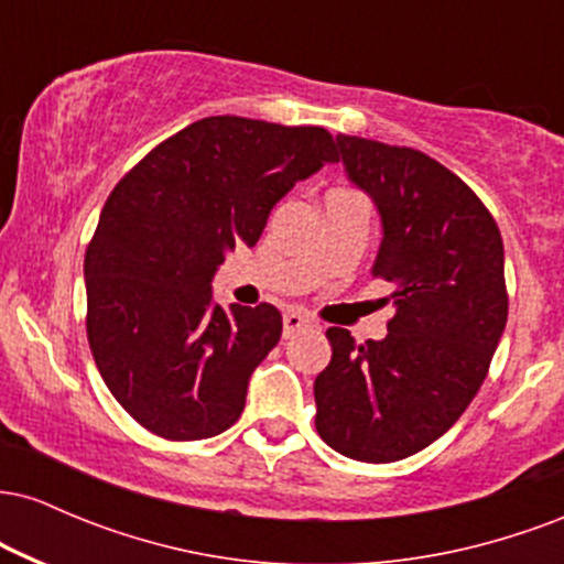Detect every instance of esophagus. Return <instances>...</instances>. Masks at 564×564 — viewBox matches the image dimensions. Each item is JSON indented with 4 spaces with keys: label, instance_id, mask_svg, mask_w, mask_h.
I'll return each mask as SVG.
<instances>
[{
    "label": "esophagus",
    "instance_id": "1",
    "mask_svg": "<svg viewBox=\"0 0 564 564\" xmlns=\"http://www.w3.org/2000/svg\"><path fill=\"white\" fill-rule=\"evenodd\" d=\"M315 321L310 318V315L300 313V310H291V313L283 315V336H294L296 332H302V328H313Z\"/></svg>",
    "mask_w": 564,
    "mask_h": 564
}]
</instances>
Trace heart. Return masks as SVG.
<instances>
[{"label":"heart","mask_w":564,"mask_h":564,"mask_svg":"<svg viewBox=\"0 0 564 564\" xmlns=\"http://www.w3.org/2000/svg\"><path fill=\"white\" fill-rule=\"evenodd\" d=\"M339 191H341V187H339Z\"/></svg>","instance_id":"obj_1"}]
</instances>
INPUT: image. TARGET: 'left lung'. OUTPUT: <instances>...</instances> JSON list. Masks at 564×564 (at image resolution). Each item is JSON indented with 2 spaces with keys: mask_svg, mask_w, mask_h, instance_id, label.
<instances>
[{
  "mask_svg": "<svg viewBox=\"0 0 564 564\" xmlns=\"http://www.w3.org/2000/svg\"><path fill=\"white\" fill-rule=\"evenodd\" d=\"M347 180L381 219L371 275L394 318L366 345L328 328L315 426L341 456L387 464L443 437L480 390L507 326L503 243L471 187L413 148L336 134Z\"/></svg>",
  "mask_w": 564,
  "mask_h": 564,
  "instance_id": "1",
  "label": "left lung"
}]
</instances>
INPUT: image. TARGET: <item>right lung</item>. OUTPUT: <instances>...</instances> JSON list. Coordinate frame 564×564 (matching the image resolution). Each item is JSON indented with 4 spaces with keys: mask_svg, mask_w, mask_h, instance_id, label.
I'll return each instance as SVG.
<instances>
[{
    "mask_svg": "<svg viewBox=\"0 0 564 564\" xmlns=\"http://www.w3.org/2000/svg\"><path fill=\"white\" fill-rule=\"evenodd\" d=\"M334 161L323 127L209 116L113 187L84 257L87 336L134 422L166 440L215 437L238 422L283 321L273 304L225 310L212 281L228 251L260 241L291 187Z\"/></svg>",
    "mask_w": 564,
    "mask_h": 564,
    "instance_id": "add662e5",
    "label": "right lung"
}]
</instances>
